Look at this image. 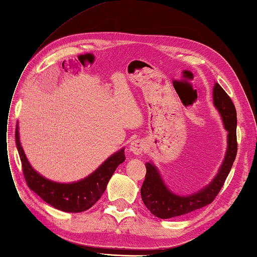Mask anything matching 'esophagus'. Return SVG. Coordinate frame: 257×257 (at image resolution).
Returning <instances> with one entry per match:
<instances>
[{
    "label": "esophagus",
    "instance_id": "obj_1",
    "mask_svg": "<svg viewBox=\"0 0 257 257\" xmlns=\"http://www.w3.org/2000/svg\"><path fill=\"white\" fill-rule=\"evenodd\" d=\"M129 150L132 154L141 155L145 151V143L142 140H136L129 146Z\"/></svg>",
    "mask_w": 257,
    "mask_h": 257
}]
</instances>
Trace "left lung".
Wrapping results in <instances>:
<instances>
[{"label":"left lung","instance_id":"obj_1","mask_svg":"<svg viewBox=\"0 0 257 257\" xmlns=\"http://www.w3.org/2000/svg\"><path fill=\"white\" fill-rule=\"evenodd\" d=\"M212 99L213 105L222 118L223 126L227 131L226 152L217 175L198 191L189 195H178L165 185L158 168L153 162H146V175L141 188V196L147 209L156 217L170 219L183 216L210 204L228 176L237 154L236 109L231 99L218 83H214Z\"/></svg>","mask_w":257,"mask_h":257}]
</instances>
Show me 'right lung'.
I'll use <instances>...</instances> for the list:
<instances>
[{
    "instance_id": "1",
    "label": "right lung",
    "mask_w": 257,
    "mask_h": 257,
    "mask_svg": "<svg viewBox=\"0 0 257 257\" xmlns=\"http://www.w3.org/2000/svg\"><path fill=\"white\" fill-rule=\"evenodd\" d=\"M16 144L29 188L54 208L65 212H82L89 209L105 191L107 183L118 165L125 161V148L111 155L92 174L73 183H57L33 169L20 143L19 126L16 128Z\"/></svg>"
}]
</instances>
